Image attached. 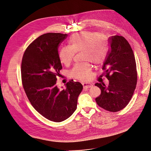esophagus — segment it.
Instances as JSON below:
<instances>
[{
    "label": "esophagus",
    "instance_id": "obj_1",
    "mask_svg": "<svg viewBox=\"0 0 151 151\" xmlns=\"http://www.w3.org/2000/svg\"><path fill=\"white\" fill-rule=\"evenodd\" d=\"M82 86H83L84 88H90V87H92L93 86L92 84V83H90L82 82Z\"/></svg>",
    "mask_w": 151,
    "mask_h": 151
}]
</instances>
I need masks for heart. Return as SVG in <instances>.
Here are the masks:
<instances>
[{"mask_svg": "<svg viewBox=\"0 0 151 151\" xmlns=\"http://www.w3.org/2000/svg\"><path fill=\"white\" fill-rule=\"evenodd\" d=\"M70 46H63L59 52L61 63L69 65L76 52L82 51L83 60L95 65L103 63L108 55V46L104 37L97 32L84 31L70 37ZM92 66L88 62L76 64L70 71L71 77L82 81H88L91 77Z\"/></svg>", "mask_w": 151, "mask_h": 151, "instance_id": "1", "label": "heart"}]
</instances>
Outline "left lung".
I'll use <instances>...</instances> for the list:
<instances>
[{
	"label": "left lung",
	"instance_id": "obj_1",
	"mask_svg": "<svg viewBox=\"0 0 151 151\" xmlns=\"http://www.w3.org/2000/svg\"><path fill=\"white\" fill-rule=\"evenodd\" d=\"M110 50L102 69L109 85L96 83L101 90L95 99L97 105L105 110L116 112L128 105L136 88L137 74L133 51L122 36L110 37Z\"/></svg>",
	"mask_w": 151,
	"mask_h": 151
}]
</instances>
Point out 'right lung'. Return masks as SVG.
<instances>
[{
	"mask_svg": "<svg viewBox=\"0 0 151 151\" xmlns=\"http://www.w3.org/2000/svg\"><path fill=\"white\" fill-rule=\"evenodd\" d=\"M67 37L59 33L41 35L27 47L21 64L23 87L29 102L42 116L54 122H61L73 114L83 88L80 82L72 80L63 90L56 86L63 68L58 47Z\"/></svg>",
	"mask_w": 151,
	"mask_h": 151,
	"instance_id": "right-lung-1",
	"label": "right lung"
}]
</instances>
